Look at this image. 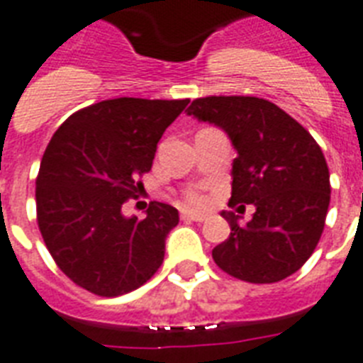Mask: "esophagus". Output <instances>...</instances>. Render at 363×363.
<instances>
[{
    "mask_svg": "<svg viewBox=\"0 0 363 363\" xmlns=\"http://www.w3.org/2000/svg\"><path fill=\"white\" fill-rule=\"evenodd\" d=\"M181 218L182 220H194V223H201V220H206V215H201V213H194V211H182Z\"/></svg>",
    "mask_w": 363,
    "mask_h": 363,
    "instance_id": "obj_1",
    "label": "esophagus"
}]
</instances>
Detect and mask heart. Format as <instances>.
I'll list each match as a JSON object with an SVG mask.
<instances>
[{
	"mask_svg": "<svg viewBox=\"0 0 363 363\" xmlns=\"http://www.w3.org/2000/svg\"><path fill=\"white\" fill-rule=\"evenodd\" d=\"M184 201H186L188 206H192V207H201V206H203V203H206L203 188H201V186L188 188L186 192H184Z\"/></svg>",
	"mask_w": 363,
	"mask_h": 363,
	"instance_id": "b5f03b06",
	"label": "heart"
}]
</instances>
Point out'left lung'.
<instances>
[{"mask_svg": "<svg viewBox=\"0 0 363 363\" xmlns=\"http://www.w3.org/2000/svg\"><path fill=\"white\" fill-rule=\"evenodd\" d=\"M188 116L225 129L238 157L228 206L253 203L247 226L225 213L230 236L213 249L220 270L249 284L286 280L314 253L331 186L323 152L297 120L257 96H203Z\"/></svg>", "mask_w": 363, "mask_h": 363, "instance_id": "1", "label": "left lung"}]
</instances>
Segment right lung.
Returning <instances> with one entry per match:
<instances>
[{
	"label": "right lung",
	"instance_id": "obj_1",
	"mask_svg": "<svg viewBox=\"0 0 363 363\" xmlns=\"http://www.w3.org/2000/svg\"><path fill=\"white\" fill-rule=\"evenodd\" d=\"M188 102L121 96L77 110L55 131L35 179V211L52 261L76 286L118 297L162 267L179 211L152 201L145 218H127L121 206L137 198L163 131Z\"/></svg>",
	"mask_w": 363,
	"mask_h": 363
}]
</instances>
